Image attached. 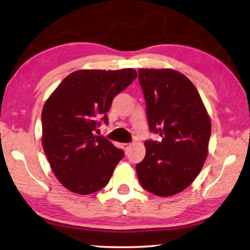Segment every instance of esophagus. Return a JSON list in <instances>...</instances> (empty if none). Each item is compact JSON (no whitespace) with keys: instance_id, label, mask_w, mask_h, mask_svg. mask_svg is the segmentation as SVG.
I'll list each match as a JSON object with an SVG mask.
<instances>
[{"instance_id":"esophagus-1","label":"esophagus","mask_w":250,"mask_h":250,"mask_svg":"<svg viewBox=\"0 0 250 250\" xmlns=\"http://www.w3.org/2000/svg\"><path fill=\"white\" fill-rule=\"evenodd\" d=\"M130 147H131V144H123V148L125 151H127V150H128Z\"/></svg>"}]
</instances>
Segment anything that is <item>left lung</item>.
Masks as SVG:
<instances>
[{"label": "left lung", "instance_id": "1", "mask_svg": "<svg viewBox=\"0 0 250 250\" xmlns=\"http://www.w3.org/2000/svg\"><path fill=\"white\" fill-rule=\"evenodd\" d=\"M150 129L161 141H146L136 166L146 190L169 197L190 185L208 155L211 121L199 92L185 75L171 68H140Z\"/></svg>", "mask_w": 250, "mask_h": 250}]
</instances>
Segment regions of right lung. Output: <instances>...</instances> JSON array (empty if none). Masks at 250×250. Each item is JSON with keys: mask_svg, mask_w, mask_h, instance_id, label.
Returning <instances> with one entry per match:
<instances>
[{"mask_svg": "<svg viewBox=\"0 0 250 250\" xmlns=\"http://www.w3.org/2000/svg\"><path fill=\"white\" fill-rule=\"evenodd\" d=\"M134 68L81 69L69 74L42 110V147L62 185L78 195L109 183L124 152L95 135L99 119L107 123L113 99L134 82Z\"/></svg>", "mask_w": 250, "mask_h": 250, "instance_id": "1", "label": "right lung"}]
</instances>
